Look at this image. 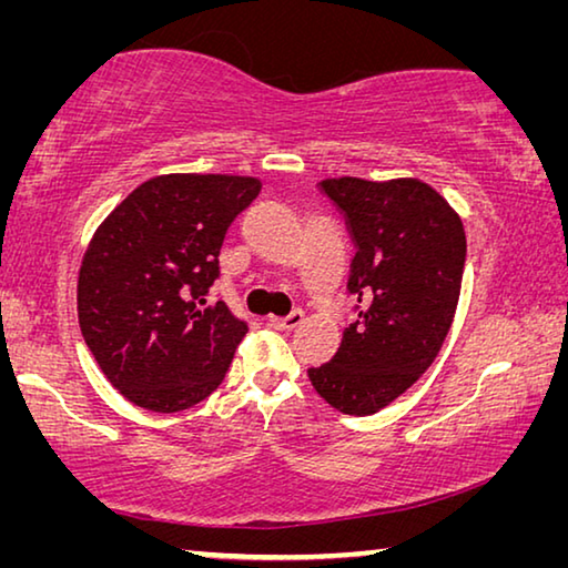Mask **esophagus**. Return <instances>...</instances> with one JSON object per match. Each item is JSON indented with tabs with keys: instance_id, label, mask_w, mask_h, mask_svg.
I'll list each match as a JSON object with an SVG mask.
<instances>
[{
	"instance_id": "34e87169",
	"label": "esophagus",
	"mask_w": 568,
	"mask_h": 568,
	"mask_svg": "<svg viewBox=\"0 0 568 568\" xmlns=\"http://www.w3.org/2000/svg\"><path fill=\"white\" fill-rule=\"evenodd\" d=\"M303 318H305V313L301 311V307H295V311H291L287 315H283V318H277V315H271V323L273 328H277V331H293V328H297V325L303 323Z\"/></svg>"
}]
</instances>
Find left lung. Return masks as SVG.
Listing matches in <instances>:
<instances>
[{"label": "left lung", "instance_id": "8db88e82", "mask_svg": "<svg viewBox=\"0 0 568 568\" xmlns=\"http://www.w3.org/2000/svg\"><path fill=\"white\" fill-rule=\"evenodd\" d=\"M348 227L355 321L331 363L307 368L313 388L348 416H371L416 383L454 323L466 265L464 223L420 180H323Z\"/></svg>", "mask_w": 568, "mask_h": 568}]
</instances>
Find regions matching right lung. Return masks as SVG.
Instances as JSON below:
<instances>
[{"label":"right lung","mask_w":568,"mask_h":568,"mask_svg":"<svg viewBox=\"0 0 568 568\" xmlns=\"http://www.w3.org/2000/svg\"><path fill=\"white\" fill-rule=\"evenodd\" d=\"M261 195V180L160 175L98 227L77 283L84 343L134 406L175 413L207 398L247 323L207 293L227 227Z\"/></svg>","instance_id":"1"}]
</instances>
